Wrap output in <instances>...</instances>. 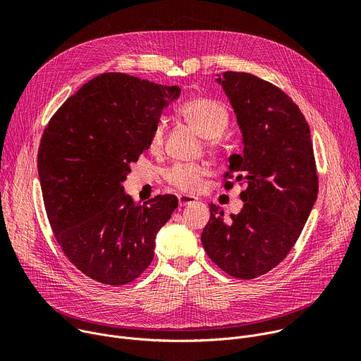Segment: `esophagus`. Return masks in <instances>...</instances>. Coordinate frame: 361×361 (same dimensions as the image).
Returning a JSON list of instances; mask_svg holds the SVG:
<instances>
[{"instance_id":"34e87169","label":"esophagus","mask_w":361,"mask_h":361,"mask_svg":"<svg viewBox=\"0 0 361 361\" xmlns=\"http://www.w3.org/2000/svg\"><path fill=\"white\" fill-rule=\"evenodd\" d=\"M178 199V206L180 207H183V206H190V204H193V203H196L197 202V199L196 197H191V196H178L177 197Z\"/></svg>"}]
</instances>
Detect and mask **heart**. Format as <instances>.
I'll list each match as a JSON object with an SVG mask.
<instances>
[{"instance_id": "heart-1", "label": "heart", "mask_w": 361, "mask_h": 361, "mask_svg": "<svg viewBox=\"0 0 361 361\" xmlns=\"http://www.w3.org/2000/svg\"><path fill=\"white\" fill-rule=\"evenodd\" d=\"M178 114L185 122L204 136V148L218 154L222 149V133L229 126L228 109L213 99L196 97L178 107ZM164 143V123L158 122L149 137V148L157 152ZM207 173V166L202 162L174 164L162 173L164 181L181 193H195L202 185V180Z\"/></svg>"}]
</instances>
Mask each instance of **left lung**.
I'll return each instance as SVG.
<instances>
[{
  "mask_svg": "<svg viewBox=\"0 0 361 361\" xmlns=\"http://www.w3.org/2000/svg\"><path fill=\"white\" fill-rule=\"evenodd\" d=\"M218 81L244 135L224 187L245 184L244 207L226 221L222 207L210 204L202 243L219 269L251 280L279 266L296 244L317 200V162L306 118L289 95L247 72L226 71Z\"/></svg>",
  "mask_w": 361,
  "mask_h": 361,
  "instance_id": "left-lung-1",
  "label": "left lung"
}]
</instances>
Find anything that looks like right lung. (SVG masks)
<instances>
[{
	"label": "right lung",
	"mask_w": 361,
	"mask_h": 361,
	"mask_svg": "<svg viewBox=\"0 0 361 361\" xmlns=\"http://www.w3.org/2000/svg\"><path fill=\"white\" fill-rule=\"evenodd\" d=\"M178 95L176 85L106 72L71 95L43 130L37 168L47 219L65 257L95 281L123 286L145 271L155 235L178 204L173 195L135 203L122 185Z\"/></svg>",
	"instance_id": "add662e5"
}]
</instances>
